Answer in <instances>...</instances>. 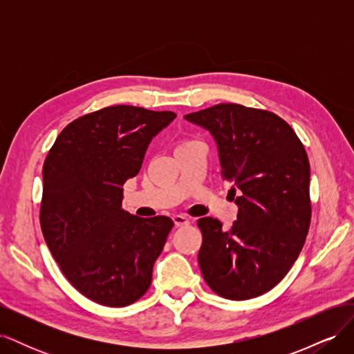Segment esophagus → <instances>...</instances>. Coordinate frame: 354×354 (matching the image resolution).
<instances>
[{"label":"esophagus","instance_id":"obj_1","mask_svg":"<svg viewBox=\"0 0 354 354\" xmlns=\"http://www.w3.org/2000/svg\"><path fill=\"white\" fill-rule=\"evenodd\" d=\"M173 221L176 226H187V224L190 223L187 217L181 216V214H176V216H173Z\"/></svg>","mask_w":354,"mask_h":354}]
</instances>
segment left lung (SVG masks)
<instances>
[{"instance_id": "1", "label": "left lung", "mask_w": 354, "mask_h": 354, "mask_svg": "<svg viewBox=\"0 0 354 354\" xmlns=\"http://www.w3.org/2000/svg\"><path fill=\"white\" fill-rule=\"evenodd\" d=\"M185 120L212 136L238 205L229 230L217 218L198 221L203 279L224 298L259 297L283 279L307 236L312 205L304 146L282 118L242 104H216Z\"/></svg>"}]
</instances>
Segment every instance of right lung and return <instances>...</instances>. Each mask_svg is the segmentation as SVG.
<instances>
[{
    "label": "right lung",
    "mask_w": 354,
    "mask_h": 354,
    "mask_svg": "<svg viewBox=\"0 0 354 354\" xmlns=\"http://www.w3.org/2000/svg\"><path fill=\"white\" fill-rule=\"evenodd\" d=\"M176 116L111 106L71 122L46 158L42 234L66 279L94 303L124 307L151 286L174 223L124 211L122 192L140 171L152 138Z\"/></svg>",
    "instance_id": "1"
}]
</instances>
